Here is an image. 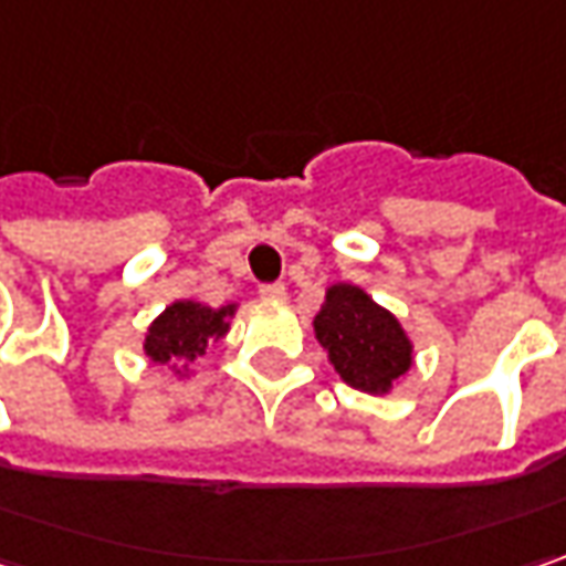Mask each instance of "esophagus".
<instances>
[{
  "instance_id": "obj_1",
  "label": "esophagus",
  "mask_w": 566,
  "mask_h": 566,
  "mask_svg": "<svg viewBox=\"0 0 566 566\" xmlns=\"http://www.w3.org/2000/svg\"><path fill=\"white\" fill-rule=\"evenodd\" d=\"M284 294H287V291H284L282 282L262 284V287H259V297H262V301H284Z\"/></svg>"
}]
</instances>
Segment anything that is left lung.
<instances>
[{
  "mask_svg": "<svg viewBox=\"0 0 566 566\" xmlns=\"http://www.w3.org/2000/svg\"><path fill=\"white\" fill-rule=\"evenodd\" d=\"M313 326L342 380L360 392H386L411 367L399 319L355 284H332Z\"/></svg>",
  "mask_w": 566,
  "mask_h": 566,
  "instance_id": "left-lung-1",
  "label": "left lung"
}]
</instances>
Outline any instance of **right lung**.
I'll return each instance as SVG.
<instances>
[{
    "label": "right lung",
    "instance_id": "obj_1",
    "mask_svg": "<svg viewBox=\"0 0 566 566\" xmlns=\"http://www.w3.org/2000/svg\"><path fill=\"white\" fill-rule=\"evenodd\" d=\"M234 307L211 310L196 301H177L160 313L145 335V355L155 364L180 360L192 364L196 357L206 355L211 338L228 332V316Z\"/></svg>",
    "mask_w": 566,
    "mask_h": 566
}]
</instances>
